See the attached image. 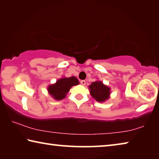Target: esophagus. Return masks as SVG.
<instances>
[{"instance_id": "1", "label": "esophagus", "mask_w": 159, "mask_h": 159, "mask_svg": "<svg viewBox=\"0 0 159 159\" xmlns=\"http://www.w3.org/2000/svg\"><path fill=\"white\" fill-rule=\"evenodd\" d=\"M80 83H81V84H82L83 85H85L86 82H85V80H80Z\"/></svg>"}]
</instances>
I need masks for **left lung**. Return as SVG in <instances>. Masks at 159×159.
<instances>
[{"instance_id":"1","label":"left lung","mask_w":159,"mask_h":159,"mask_svg":"<svg viewBox=\"0 0 159 159\" xmlns=\"http://www.w3.org/2000/svg\"><path fill=\"white\" fill-rule=\"evenodd\" d=\"M90 92L93 98L98 102H104L109 99L110 88L104 85L101 81H95L91 83L89 86Z\"/></svg>"}]
</instances>
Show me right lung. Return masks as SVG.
<instances>
[{
  "instance_id": "1",
  "label": "right lung",
  "mask_w": 159,
  "mask_h": 159,
  "mask_svg": "<svg viewBox=\"0 0 159 159\" xmlns=\"http://www.w3.org/2000/svg\"><path fill=\"white\" fill-rule=\"evenodd\" d=\"M78 84H79V82L76 77L63 78L58 80L55 84L50 85L48 90L50 95H52L54 98L57 100H60L65 98L72 86Z\"/></svg>"
}]
</instances>
